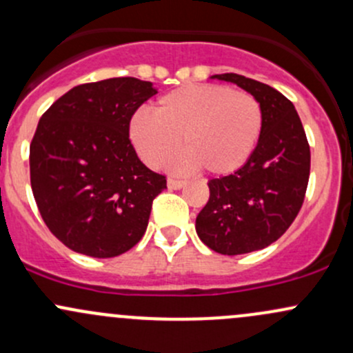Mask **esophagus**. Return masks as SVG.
<instances>
[{"mask_svg":"<svg viewBox=\"0 0 353 353\" xmlns=\"http://www.w3.org/2000/svg\"><path fill=\"white\" fill-rule=\"evenodd\" d=\"M185 185L184 181L181 179H174V177H169L168 179V188L169 189H183Z\"/></svg>","mask_w":353,"mask_h":353,"instance_id":"esophagus-1","label":"esophagus"}]
</instances>
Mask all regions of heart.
Segmentation results:
<instances>
[{
	"mask_svg": "<svg viewBox=\"0 0 353 353\" xmlns=\"http://www.w3.org/2000/svg\"><path fill=\"white\" fill-rule=\"evenodd\" d=\"M261 103L228 85H185L162 95L154 115L130 119V142L149 168H161L183 145L179 168L214 176L238 172L253 157L263 134Z\"/></svg>",
	"mask_w": 353,
	"mask_h": 353,
	"instance_id": "heart-1",
	"label": "heart"
}]
</instances>
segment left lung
<instances>
[{"label": "left lung", "mask_w": 353, "mask_h": 353, "mask_svg": "<svg viewBox=\"0 0 353 353\" xmlns=\"http://www.w3.org/2000/svg\"><path fill=\"white\" fill-rule=\"evenodd\" d=\"M212 79L256 97L265 117L253 157L238 172L209 181V201L196 218L201 241L233 256L270 246L292 226L307 192L310 145L295 105L283 94L238 73Z\"/></svg>", "instance_id": "left-lung-1"}]
</instances>
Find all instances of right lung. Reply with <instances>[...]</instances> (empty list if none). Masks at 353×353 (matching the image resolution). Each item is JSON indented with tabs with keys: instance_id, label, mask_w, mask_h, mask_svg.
<instances>
[{
	"instance_id": "add662e5",
	"label": "right lung",
	"mask_w": 353,
	"mask_h": 353,
	"mask_svg": "<svg viewBox=\"0 0 353 353\" xmlns=\"http://www.w3.org/2000/svg\"><path fill=\"white\" fill-rule=\"evenodd\" d=\"M157 94L119 77L73 87L41 115L30 144V179L46 228L65 246L114 258L144 236L152 201L168 183L142 164L130 119Z\"/></svg>"
}]
</instances>
